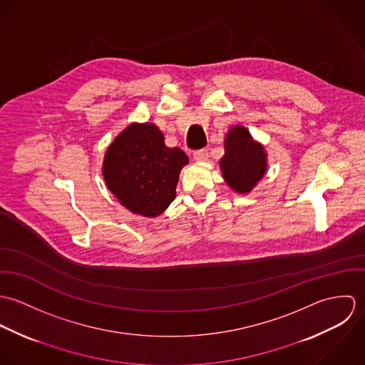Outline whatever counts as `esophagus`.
<instances>
[{"label":"esophagus","instance_id":"esophagus-1","mask_svg":"<svg viewBox=\"0 0 365 365\" xmlns=\"http://www.w3.org/2000/svg\"><path fill=\"white\" fill-rule=\"evenodd\" d=\"M208 150L207 149H201V150H195L194 152V158L197 161H205L208 158Z\"/></svg>","mask_w":365,"mask_h":365}]
</instances>
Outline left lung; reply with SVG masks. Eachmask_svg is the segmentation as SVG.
I'll use <instances>...</instances> for the list:
<instances>
[{
    "mask_svg": "<svg viewBox=\"0 0 365 365\" xmlns=\"http://www.w3.org/2000/svg\"><path fill=\"white\" fill-rule=\"evenodd\" d=\"M220 167L226 182L235 191L249 192L265 173L264 149L252 139L246 128L235 126L225 139Z\"/></svg>",
    "mask_w": 365,
    "mask_h": 365,
    "instance_id": "1",
    "label": "left lung"
}]
</instances>
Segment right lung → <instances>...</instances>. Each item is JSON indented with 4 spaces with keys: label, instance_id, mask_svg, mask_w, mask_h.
<instances>
[{
    "label": "right lung",
    "instance_id": "obj_1",
    "mask_svg": "<svg viewBox=\"0 0 365 365\" xmlns=\"http://www.w3.org/2000/svg\"><path fill=\"white\" fill-rule=\"evenodd\" d=\"M188 163L178 148H167L152 123L128 126L109 146L105 182L119 202L133 213L157 216L175 198L181 168Z\"/></svg>",
    "mask_w": 365,
    "mask_h": 365
}]
</instances>
